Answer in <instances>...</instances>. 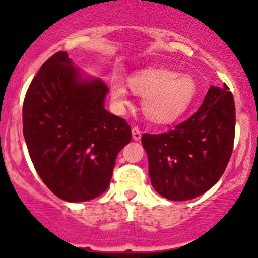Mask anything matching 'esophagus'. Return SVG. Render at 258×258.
<instances>
[{"label":"esophagus","mask_w":258,"mask_h":258,"mask_svg":"<svg viewBox=\"0 0 258 258\" xmlns=\"http://www.w3.org/2000/svg\"><path fill=\"white\" fill-rule=\"evenodd\" d=\"M141 131H140L137 127H134V128H132V139H134L135 141H140V140H141Z\"/></svg>","instance_id":"34e87169"}]
</instances>
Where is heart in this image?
<instances>
[{"instance_id": "heart-1", "label": "heart", "mask_w": 258, "mask_h": 258, "mask_svg": "<svg viewBox=\"0 0 258 258\" xmlns=\"http://www.w3.org/2000/svg\"><path fill=\"white\" fill-rule=\"evenodd\" d=\"M127 85L134 95L144 98L145 116L157 124H168L178 119L188 110L197 93L194 77L165 69L142 70L128 77ZM110 97L118 108L130 103L128 91L119 81H111Z\"/></svg>"}]
</instances>
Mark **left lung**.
Instances as JSON below:
<instances>
[{"mask_svg":"<svg viewBox=\"0 0 258 258\" xmlns=\"http://www.w3.org/2000/svg\"><path fill=\"white\" fill-rule=\"evenodd\" d=\"M235 101L228 87L211 86L201 107L171 131L142 136L153 188L171 201L199 197L215 186L235 140Z\"/></svg>","mask_w":258,"mask_h":258,"instance_id":"obj_1","label":"left lung"}]
</instances>
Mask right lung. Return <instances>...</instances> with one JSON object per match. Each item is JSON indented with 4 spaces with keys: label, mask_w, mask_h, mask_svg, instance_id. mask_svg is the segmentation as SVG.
Wrapping results in <instances>:
<instances>
[{
    "label": "right lung",
    "mask_w": 258,
    "mask_h": 258,
    "mask_svg": "<svg viewBox=\"0 0 258 258\" xmlns=\"http://www.w3.org/2000/svg\"><path fill=\"white\" fill-rule=\"evenodd\" d=\"M108 87L86 76L59 51L31 82L23 101V136L43 183L67 202L90 201L110 186L131 127L105 108Z\"/></svg>",
    "instance_id": "add662e5"
}]
</instances>
